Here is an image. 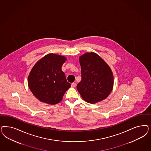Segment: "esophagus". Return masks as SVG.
Listing matches in <instances>:
<instances>
[{"mask_svg":"<svg viewBox=\"0 0 151 151\" xmlns=\"http://www.w3.org/2000/svg\"><path fill=\"white\" fill-rule=\"evenodd\" d=\"M76 86V83H72V84H71V87L72 88L75 87Z\"/></svg>","mask_w":151,"mask_h":151,"instance_id":"obj_1","label":"esophagus"}]
</instances>
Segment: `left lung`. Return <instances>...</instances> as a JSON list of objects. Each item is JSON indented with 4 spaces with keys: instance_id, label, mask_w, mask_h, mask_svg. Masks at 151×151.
<instances>
[{
    "instance_id": "1",
    "label": "left lung",
    "mask_w": 151,
    "mask_h": 151,
    "mask_svg": "<svg viewBox=\"0 0 151 151\" xmlns=\"http://www.w3.org/2000/svg\"><path fill=\"white\" fill-rule=\"evenodd\" d=\"M79 63L82 79L77 88L82 98L90 103L106 99L112 92L114 83L110 67L94 52L81 56Z\"/></svg>"
}]
</instances>
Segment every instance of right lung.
Instances as JSON below:
<instances>
[{
    "mask_svg": "<svg viewBox=\"0 0 151 151\" xmlns=\"http://www.w3.org/2000/svg\"><path fill=\"white\" fill-rule=\"evenodd\" d=\"M66 58L55 54L45 55L34 65L28 79V84L34 96L42 102L55 104L60 102L70 87L62 70Z\"/></svg>",
    "mask_w": 151,
    "mask_h": 151,
    "instance_id": "add662e5",
    "label": "right lung"
}]
</instances>
